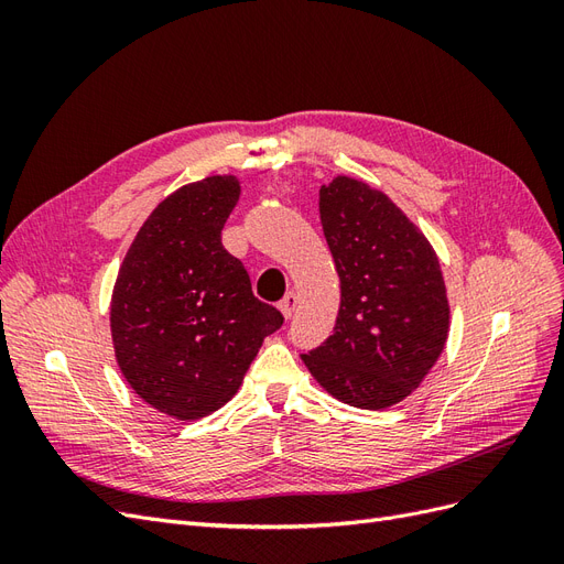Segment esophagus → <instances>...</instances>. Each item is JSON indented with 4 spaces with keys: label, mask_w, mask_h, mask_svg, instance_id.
Returning a JSON list of instances; mask_svg holds the SVG:
<instances>
[{
    "label": "esophagus",
    "mask_w": 564,
    "mask_h": 564,
    "mask_svg": "<svg viewBox=\"0 0 564 564\" xmlns=\"http://www.w3.org/2000/svg\"><path fill=\"white\" fill-rule=\"evenodd\" d=\"M299 308V296L294 294V292H289L282 301H280V311H282V315L289 319L294 315V311Z\"/></svg>",
    "instance_id": "34e87169"
}]
</instances>
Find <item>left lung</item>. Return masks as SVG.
<instances>
[{
  "instance_id": "obj_1",
  "label": "left lung",
  "mask_w": 564,
  "mask_h": 564,
  "mask_svg": "<svg viewBox=\"0 0 564 564\" xmlns=\"http://www.w3.org/2000/svg\"><path fill=\"white\" fill-rule=\"evenodd\" d=\"M319 220L340 305L334 334L301 360L338 402L388 409L412 395L447 344L437 253L386 193L346 174L319 187Z\"/></svg>"
}]
</instances>
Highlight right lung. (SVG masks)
<instances>
[{"instance_id":"add662e5","label":"right lung","mask_w":564,"mask_h":564,"mask_svg":"<svg viewBox=\"0 0 564 564\" xmlns=\"http://www.w3.org/2000/svg\"><path fill=\"white\" fill-rule=\"evenodd\" d=\"M242 185L232 174L187 183L145 218L119 265L110 332L119 371L158 412L195 421L240 390L282 313L253 296L220 245Z\"/></svg>"}]
</instances>
